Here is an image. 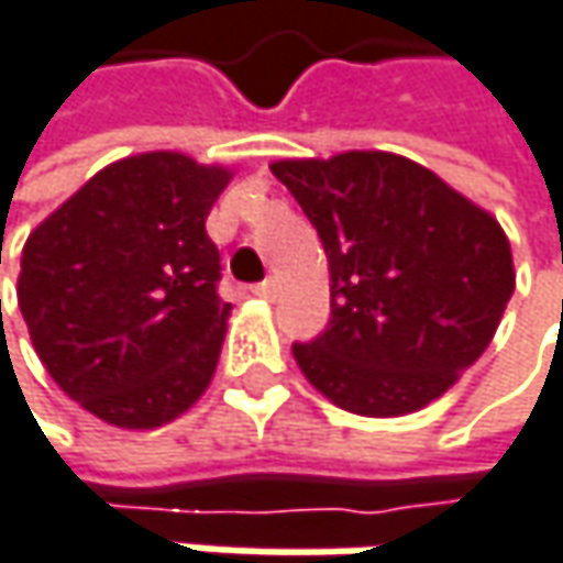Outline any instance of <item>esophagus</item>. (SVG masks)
<instances>
[{"label": "esophagus", "mask_w": 563, "mask_h": 563, "mask_svg": "<svg viewBox=\"0 0 563 563\" xmlns=\"http://www.w3.org/2000/svg\"><path fill=\"white\" fill-rule=\"evenodd\" d=\"M253 295H256V298H275V282H260V285H253Z\"/></svg>", "instance_id": "esophagus-1"}]
</instances>
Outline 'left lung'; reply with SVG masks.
Wrapping results in <instances>:
<instances>
[{
	"instance_id": "left-lung-1",
	"label": "left lung",
	"mask_w": 563,
	"mask_h": 563,
	"mask_svg": "<svg viewBox=\"0 0 563 563\" xmlns=\"http://www.w3.org/2000/svg\"><path fill=\"white\" fill-rule=\"evenodd\" d=\"M272 173L330 262V327L291 345L303 378L358 417L439 400L484 355L516 288L497 218L384 150L278 159Z\"/></svg>"
}]
</instances>
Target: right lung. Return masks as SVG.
I'll return each instance as SVG.
<instances>
[{
	"instance_id": "add662e5",
	"label": "right lung",
	"mask_w": 563,
	"mask_h": 563,
	"mask_svg": "<svg viewBox=\"0 0 563 563\" xmlns=\"http://www.w3.org/2000/svg\"><path fill=\"white\" fill-rule=\"evenodd\" d=\"M227 166L153 150L104 166L31 230L19 307L37 358L118 429L181 417L214 378L230 303L205 221Z\"/></svg>"
}]
</instances>
